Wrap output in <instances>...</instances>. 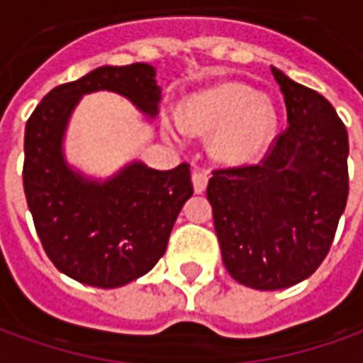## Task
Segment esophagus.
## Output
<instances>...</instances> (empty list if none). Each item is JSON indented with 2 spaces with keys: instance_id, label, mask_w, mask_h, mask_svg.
I'll list each match as a JSON object with an SVG mask.
<instances>
[{
  "instance_id": "obj_1",
  "label": "esophagus",
  "mask_w": 363,
  "mask_h": 363,
  "mask_svg": "<svg viewBox=\"0 0 363 363\" xmlns=\"http://www.w3.org/2000/svg\"><path fill=\"white\" fill-rule=\"evenodd\" d=\"M192 184H194V192L202 194L206 190V184H208V174L200 169H194L192 171Z\"/></svg>"
}]
</instances>
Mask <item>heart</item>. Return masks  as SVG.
I'll list each match as a JSON object with an SVG mask.
<instances>
[{"instance_id": "heart-1", "label": "heart", "mask_w": 363, "mask_h": 363, "mask_svg": "<svg viewBox=\"0 0 363 363\" xmlns=\"http://www.w3.org/2000/svg\"><path fill=\"white\" fill-rule=\"evenodd\" d=\"M184 126L194 134L213 135L212 153L229 165L251 163L267 150L276 128V112L247 85L225 83L192 96L184 112ZM173 134L181 120L171 122Z\"/></svg>"}]
</instances>
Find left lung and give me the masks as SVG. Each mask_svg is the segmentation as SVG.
<instances>
[{"label": "left lung", "mask_w": 363, "mask_h": 363, "mask_svg": "<svg viewBox=\"0 0 363 363\" xmlns=\"http://www.w3.org/2000/svg\"><path fill=\"white\" fill-rule=\"evenodd\" d=\"M288 128L257 165L208 182L221 259L239 284L284 289L328 255L348 200V132L327 99L272 67Z\"/></svg>", "instance_id": "left-lung-1"}]
</instances>
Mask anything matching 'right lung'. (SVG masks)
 <instances>
[{"instance_id":"add662e5","label":"right lung","mask_w":363,"mask_h":363,"mask_svg":"<svg viewBox=\"0 0 363 363\" xmlns=\"http://www.w3.org/2000/svg\"><path fill=\"white\" fill-rule=\"evenodd\" d=\"M95 91H114L145 114H157L161 89L150 64L96 67L54 87L25 126L23 186L54 267L82 284L111 289L147 274L165 255L192 181L189 163L155 171L134 161L103 182L75 173L62 142L79 99Z\"/></svg>"}]
</instances>
